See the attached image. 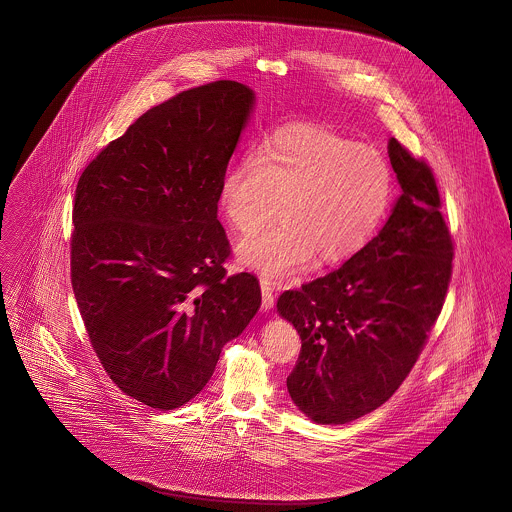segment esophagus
<instances>
[{
    "instance_id": "1",
    "label": "esophagus",
    "mask_w": 512,
    "mask_h": 512,
    "mask_svg": "<svg viewBox=\"0 0 512 512\" xmlns=\"http://www.w3.org/2000/svg\"><path fill=\"white\" fill-rule=\"evenodd\" d=\"M261 294H263L261 308H263V312H269L275 304V288L269 280H261Z\"/></svg>"
}]
</instances>
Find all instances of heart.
Segmentation results:
<instances>
[{
	"instance_id": "b5f03b06",
	"label": "heart",
	"mask_w": 512,
	"mask_h": 512,
	"mask_svg": "<svg viewBox=\"0 0 512 512\" xmlns=\"http://www.w3.org/2000/svg\"><path fill=\"white\" fill-rule=\"evenodd\" d=\"M394 173L380 152L335 130L288 124L247 148L226 171L220 204L241 236L259 232L282 201V222L239 245V259L267 278L356 255L380 228Z\"/></svg>"
}]
</instances>
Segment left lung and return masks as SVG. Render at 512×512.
Listing matches in <instances>:
<instances>
[{
    "mask_svg": "<svg viewBox=\"0 0 512 512\" xmlns=\"http://www.w3.org/2000/svg\"><path fill=\"white\" fill-rule=\"evenodd\" d=\"M401 187L392 216L343 267L280 294L302 349L288 394L319 425H345L386 403L409 376L452 278L454 241L433 169L395 138Z\"/></svg>",
    "mask_w": 512,
    "mask_h": 512,
    "instance_id": "left-lung-1",
    "label": "left lung"
}]
</instances>
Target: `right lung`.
Segmentation results:
<instances>
[{
	"label": "right lung",
	"instance_id": "1",
	"mask_svg": "<svg viewBox=\"0 0 512 512\" xmlns=\"http://www.w3.org/2000/svg\"><path fill=\"white\" fill-rule=\"evenodd\" d=\"M255 93L220 79L152 107L81 173L72 288L93 351L148 407L185 405L261 306L259 280L228 276L220 185Z\"/></svg>",
	"mask_w": 512,
	"mask_h": 512
}]
</instances>
